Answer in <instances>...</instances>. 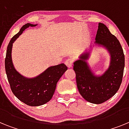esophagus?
Returning a JSON list of instances; mask_svg holds the SVG:
<instances>
[{
  "label": "esophagus",
  "mask_w": 129,
  "mask_h": 129,
  "mask_svg": "<svg viewBox=\"0 0 129 129\" xmlns=\"http://www.w3.org/2000/svg\"><path fill=\"white\" fill-rule=\"evenodd\" d=\"M74 62V60L72 58H69V59H67L65 61V64L68 67V68H71L72 67V64Z\"/></svg>",
  "instance_id": "1"
}]
</instances>
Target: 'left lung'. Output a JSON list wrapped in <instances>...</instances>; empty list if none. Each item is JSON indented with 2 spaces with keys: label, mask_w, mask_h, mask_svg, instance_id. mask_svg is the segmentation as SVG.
Listing matches in <instances>:
<instances>
[{
  "label": "left lung",
  "mask_w": 129,
  "mask_h": 129,
  "mask_svg": "<svg viewBox=\"0 0 129 129\" xmlns=\"http://www.w3.org/2000/svg\"><path fill=\"white\" fill-rule=\"evenodd\" d=\"M94 45L103 48L110 55L109 67L100 75H96L88 62L91 50L81 54L74 62L78 90L86 101L101 104L115 95L122 81L125 56L118 39L107 26L100 22Z\"/></svg>",
  "instance_id": "1"
}]
</instances>
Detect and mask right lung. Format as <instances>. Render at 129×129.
I'll list each match as a JSON object with an SVG mask.
<instances>
[{"mask_svg": "<svg viewBox=\"0 0 129 129\" xmlns=\"http://www.w3.org/2000/svg\"><path fill=\"white\" fill-rule=\"evenodd\" d=\"M37 25L27 23L20 28L9 43L5 59L6 72L11 91L20 101L32 107L43 105L52 99L58 81L68 69L61 63L48 67L34 77H25L16 70L11 57L13 44L26 28Z\"/></svg>", "mask_w": 129, "mask_h": 129, "instance_id": "add662e5", "label": "right lung"}]
</instances>
